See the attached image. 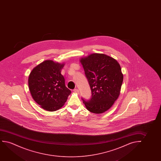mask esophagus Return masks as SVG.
Masks as SVG:
<instances>
[{
    "label": "esophagus",
    "mask_w": 161,
    "mask_h": 161,
    "mask_svg": "<svg viewBox=\"0 0 161 161\" xmlns=\"http://www.w3.org/2000/svg\"><path fill=\"white\" fill-rule=\"evenodd\" d=\"M74 92L75 93H79V90H78V89H77V88H75V89H74Z\"/></svg>",
    "instance_id": "obj_1"
}]
</instances>
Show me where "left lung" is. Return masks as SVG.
I'll return each instance as SVG.
<instances>
[{"label": "left lung", "instance_id": "8db88e82", "mask_svg": "<svg viewBox=\"0 0 161 161\" xmlns=\"http://www.w3.org/2000/svg\"><path fill=\"white\" fill-rule=\"evenodd\" d=\"M90 86L92 96L85 101L87 110L101 114L108 110L119 97L123 81L120 64L104 54L93 53L80 60Z\"/></svg>", "mask_w": 161, "mask_h": 161}]
</instances>
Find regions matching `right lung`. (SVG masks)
Returning a JSON list of instances; mask_svg holds the SVG:
<instances>
[{"label": "right lung", "mask_w": 161, "mask_h": 161, "mask_svg": "<svg viewBox=\"0 0 161 161\" xmlns=\"http://www.w3.org/2000/svg\"><path fill=\"white\" fill-rule=\"evenodd\" d=\"M64 66V63L47 60L34 68L29 75L32 97L44 110L54 112L62 108L71 93L61 74Z\"/></svg>", "instance_id": "1"}]
</instances>
